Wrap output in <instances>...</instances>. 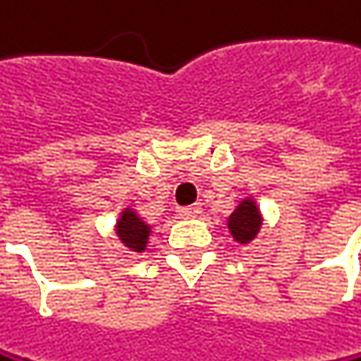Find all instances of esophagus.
<instances>
[{
	"label": "esophagus",
	"instance_id": "1",
	"mask_svg": "<svg viewBox=\"0 0 361 361\" xmlns=\"http://www.w3.org/2000/svg\"><path fill=\"white\" fill-rule=\"evenodd\" d=\"M202 213V207L200 204H191V207H183V209H178L176 211V215L180 217V219H189V217H197Z\"/></svg>",
	"mask_w": 361,
	"mask_h": 361
}]
</instances>
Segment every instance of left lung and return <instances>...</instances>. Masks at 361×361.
Segmentation results:
<instances>
[{
    "mask_svg": "<svg viewBox=\"0 0 361 361\" xmlns=\"http://www.w3.org/2000/svg\"><path fill=\"white\" fill-rule=\"evenodd\" d=\"M262 224H264V215L254 195H245L226 217V228L230 232V237L241 245H250L252 241H256Z\"/></svg>",
    "mask_w": 361,
    "mask_h": 361,
    "instance_id": "left-lung-1",
    "label": "left lung"
}]
</instances>
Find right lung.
<instances>
[{"label":"right lung","instance_id":"1","mask_svg":"<svg viewBox=\"0 0 361 361\" xmlns=\"http://www.w3.org/2000/svg\"><path fill=\"white\" fill-rule=\"evenodd\" d=\"M114 232L118 241L133 254H142L148 247V239L152 234V226L146 224L133 207H122L118 219L114 224Z\"/></svg>","mask_w":361,"mask_h":361}]
</instances>
